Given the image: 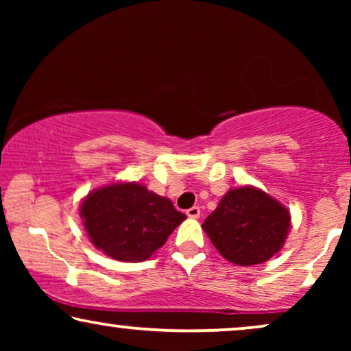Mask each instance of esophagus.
<instances>
[{
    "label": "esophagus",
    "instance_id": "obj_1",
    "mask_svg": "<svg viewBox=\"0 0 351 351\" xmlns=\"http://www.w3.org/2000/svg\"><path fill=\"white\" fill-rule=\"evenodd\" d=\"M186 215H189L190 219H198L201 215V210L198 206H193V208H190L189 210H186Z\"/></svg>",
    "mask_w": 351,
    "mask_h": 351
}]
</instances>
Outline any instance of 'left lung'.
I'll list each match as a JSON object with an SVG mask.
<instances>
[{
  "label": "left lung",
  "instance_id": "obj_1",
  "mask_svg": "<svg viewBox=\"0 0 351 351\" xmlns=\"http://www.w3.org/2000/svg\"><path fill=\"white\" fill-rule=\"evenodd\" d=\"M289 227V210L254 186L230 190L203 223L222 257L239 267L271 258L285 244Z\"/></svg>",
  "mask_w": 351,
  "mask_h": 351
}]
</instances>
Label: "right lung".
<instances>
[{
  "label": "right lung",
  "instance_id": "right-lung-1",
  "mask_svg": "<svg viewBox=\"0 0 351 351\" xmlns=\"http://www.w3.org/2000/svg\"><path fill=\"white\" fill-rule=\"evenodd\" d=\"M80 214L94 246L121 262L145 261L186 219L169 199L137 182L93 190Z\"/></svg>",
  "mask_w": 351,
  "mask_h": 351
}]
</instances>
